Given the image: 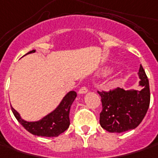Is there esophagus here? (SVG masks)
<instances>
[{"label": "esophagus", "instance_id": "34e87169", "mask_svg": "<svg viewBox=\"0 0 158 158\" xmlns=\"http://www.w3.org/2000/svg\"><path fill=\"white\" fill-rule=\"evenodd\" d=\"M87 92H88V89L85 86H83L79 90V94H86Z\"/></svg>", "mask_w": 158, "mask_h": 158}]
</instances>
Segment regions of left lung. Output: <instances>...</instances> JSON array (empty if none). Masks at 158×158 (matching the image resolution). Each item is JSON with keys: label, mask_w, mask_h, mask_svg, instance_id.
I'll return each instance as SVG.
<instances>
[{"label": "left lung", "mask_w": 158, "mask_h": 158, "mask_svg": "<svg viewBox=\"0 0 158 158\" xmlns=\"http://www.w3.org/2000/svg\"><path fill=\"white\" fill-rule=\"evenodd\" d=\"M140 90L117 88L110 92H98L101 97L102 111L100 124L110 133H123L134 129L143 120L149 109L150 92L149 79L140 65Z\"/></svg>", "instance_id": "obj_1"}]
</instances>
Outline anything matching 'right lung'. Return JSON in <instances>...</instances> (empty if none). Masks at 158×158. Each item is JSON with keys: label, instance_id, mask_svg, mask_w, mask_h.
<instances>
[{"label": "right lung", "instance_id": "1", "mask_svg": "<svg viewBox=\"0 0 158 158\" xmlns=\"http://www.w3.org/2000/svg\"><path fill=\"white\" fill-rule=\"evenodd\" d=\"M34 52H35V50L28 52L27 54ZM76 97V92L70 91L64 95L58 106L53 111L35 122H27L23 120L19 113L15 110L12 106L11 110L20 124L32 135L37 136L56 137L60 134L64 133L70 126V109Z\"/></svg>", "mask_w": 158, "mask_h": 158}]
</instances>
